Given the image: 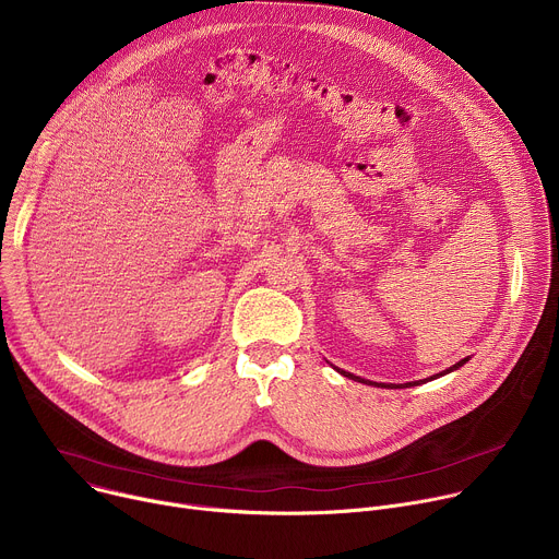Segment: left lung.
<instances>
[{
	"label": "left lung",
	"mask_w": 559,
	"mask_h": 559,
	"mask_svg": "<svg viewBox=\"0 0 559 559\" xmlns=\"http://www.w3.org/2000/svg\"><path fill=\"white\" fill-rule=\"evenodd\" d=\"M464 362H468V358H462L460 362H455V365H453V367H449L447 371H442V373H436V378H440V376H444V373H451L453 369H460ZM336 371H341L343 376H347V378H352V380H358V382H367L365 378H358V376H354V373H349V371H343V369H338V367H336ZM431 378H433V376H431ZM418 382H420V380H418ZM418 382H407V384H412V386H414V384H418Z\"/></svg>",
	"instance_id": "obj_1"
}]
</instances>
